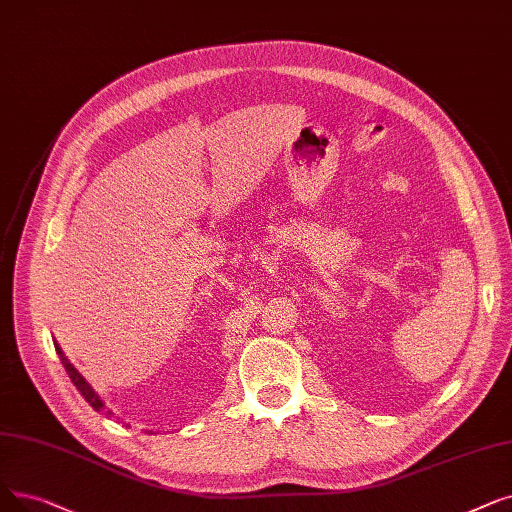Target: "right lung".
Listing matches in <instances>:
<instances>
[{"label": "right lung", "mask_w": 512, "mask_h": 512, "mask_svg": "<svg viewBox=\"0 0 512 512\" xmlns=\"http://www.w3.org/2000/svg\"><path fill=\"white\" fill-rule=\"evenodd\" d=\"M56 345V353L60 355V362H62V366H64V370H66V374H69L71 376V381H73V385L79 389V393L85 397V402L87 404H90L94 410H102L104 408V404H102V399L98 397V393L90 387V383H87L85 379H83V376L79 374V370L69 362V360H66V355L62 353V349H60V345L58 343H54ZM106 416H113V412H106Z\"/></svg>", "instance_id": "right-lung-1"}]
</instances>
